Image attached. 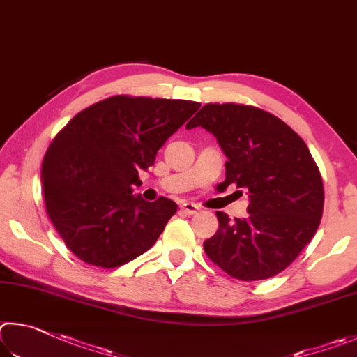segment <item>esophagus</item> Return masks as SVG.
<instances>
[{
	"mask_svg": "<svg viewBox=\"0 0 357 357\" xmlns=\"http://www.w3.org/2000/svg\"><path fill=\"white\" fill-rule=\"evenodd\" d=\"M180 208H182V211L186 215H196L197 211L201 210L196 204H192V202H185V204H182V207Z\"/></svg>",
	"mask_w": 357,
	"mask_h": 357,
	"instance_id": "obj_1",
	"label": "esophagus"
}]
</instances>
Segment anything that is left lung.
Wrapping results in <instances>:
<instances>
[{
    "mask_svg": "<svg viewBox=\"0 0 357 357\" xmlns=\"http://www.w3.org/2000/svg\"><path fill=\"white\" fill-rule=\"evenodd\" d=\"M195 127L210 131L227 156L221 185L235 183L249 197L243 220L216 211L220 229L204 241L205 254L240 280L276 276L312 240L323 215V180L307 146L279 117L248 105H205L186 125Z\"/></svg>",
    "mask_w": 357,
    "mask_h": 357,
    "instance_id": "left-lung-1",
    "label": "left lung"
}]
</instances>
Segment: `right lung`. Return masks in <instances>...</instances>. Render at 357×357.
I'll return each mask as SVG.
<instances>
[{
	"label": "right lung",
	"mask_w": 357,
	"mask_h": 357,
	"mask_svg": "<svg viewBox=\"0 0 357 357\" xmlns=\"http://www.w3.org/2000/svg\"><path fill=\"white\" fill-rule=\"evenodd\" d=\"M201 103L114 96L78 112L42 162L48 218L84 264L116 268L155 245L177 204L133 195L137 171L155 156Z\"/></svg>",
	"instance_id": "right-lung-1"
}]
</instances>
